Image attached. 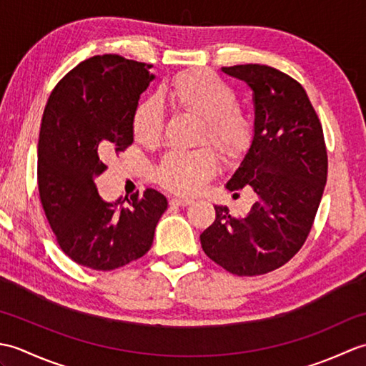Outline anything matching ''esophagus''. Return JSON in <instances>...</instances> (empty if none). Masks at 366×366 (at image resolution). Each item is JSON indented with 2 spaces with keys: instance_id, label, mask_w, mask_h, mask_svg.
Wrapping results in <instances>:
<instances>
[{
  "instance_id": "obj_1",
  "label": "esophagus",
  "mask_w": 366,
  "mask_h": 366,
  "mask_svg": "<svg viewBox=\"0 0 366 366\" xmlns=\"http://www.w3.org/2000/svg\"><path fill=\"white\" fill-rule=\"evenodd\" d=\"M192 203H193V201L187 199V198H171L169 199V206H181V207H184V206H189Z\"/></svg>"
}]
</instances>
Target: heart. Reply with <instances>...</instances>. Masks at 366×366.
Segmentation results:
<instances>
[{
	"instance_id": "1",
	"label": "heart",
	"mask_w": 366,
	"mask_h": 366,
	"mask_svg": "<svg viewBox=\"0 0 366 366\" xmlns=\"http://www.w3.org/2000/svg\"><path fill=\"white\" fill-rule=\"evenodd\" d=\"M160 97L167 99L177 112L203 121L201 143L207 142L223 159H237L250 144V124L234 110L236 94L217 75L207 71L181 72L160 91ZM132 132L139 144H157L162 118L151 100H144L135 108ZM217 171L219 160L207 149L169 152L157 168V181L167 190L189 197L195 195Z\"/></svg>"
}]
</instances>
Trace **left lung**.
<instances>
[{
  "label": "left lung",
  "instance_id": "8db88e82",
  "mask_svg": "<svg viewBox=\"0 0 366 366\" xmlns=\"http://www.w3.org/2000/svg\"><path fill=\"white\" fill-rule=\"evenodd\" d=\"M253 91L254 134L227 189L254 192L237 219L227 206L199 236L214 262L239 277L282 267L305 242L327 181V149L320 118L305 89L290 75L261 64L222 67ZM237 195V193H236Z\"/></svg>",
  "mask_w": 366,
  "mask_h": 366
}]
</instances>
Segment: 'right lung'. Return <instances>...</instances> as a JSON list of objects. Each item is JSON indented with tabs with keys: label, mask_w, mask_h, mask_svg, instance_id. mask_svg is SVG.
Returning <instances> with one entry per match:
<instances>
[{
	"label": "right lung",
	"mask_w": 366,
	"mask_h": 366,
	"mask_svg": "<svg viewBox=\"0 0 366 366\" xmlns=\"http://www.w3.org/2000/svg\"><path fill=\"white\" fill-rule=\"evenodd\" d=\"M118 54L92 56L61 80L45 105L37 144V185L46 220L69 258L113 270L147 253L167 198L154 189L105 201L94 179L104 159L134 143L132 116L155 76Z\"/></svg>",
	"instance_id": "obj_1"
}]
</instances>
